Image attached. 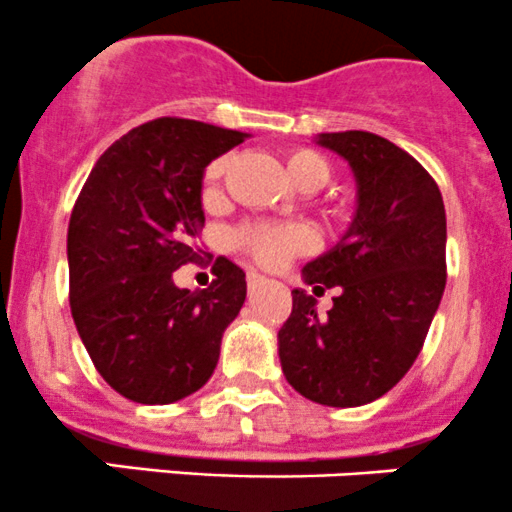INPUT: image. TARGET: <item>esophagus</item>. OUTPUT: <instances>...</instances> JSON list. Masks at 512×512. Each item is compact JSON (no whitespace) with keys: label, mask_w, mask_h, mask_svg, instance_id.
Segmentation results:
<instances>
[{"label":"esophagus","mask_w":512,"mask_h":512,"mask_svg":"<svg viewBox=\"0 0 512 512\" xmlns=\"http://www.w3.org/2000/svg\"><path fill=\"white\" fill-rule=\"evenodd\" d=\"M260 285H265V277H262L260 272H255V270L247 272V289H250V292H255V289Z\"/></svg>","instance_id":"esophagus-1"}]
</instances>
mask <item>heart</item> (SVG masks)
<instances>
[{
	"label": "heart",
	"mask_w": 512,
	"mask_h": 512,
	"mask_svg": "<svg viewBox=\"0 0 512 512\" xmlns=\"http://www.w3.org/2000/svg\"><path fill=\"white\" fill-rule=\"evenodd\" d=\"M287 175L304 193H317L332 180V165L324 156L309 148H294L285 158ZM227 168V158H218L205 168V190H213L220 183ZM232 245L257 260L265 267H277L289 257L304 252L312 245V235L302 225H270L247 223L232 232Z\"/></svg>",
	"instance_id": "b5f03b06"
}]
</instances>
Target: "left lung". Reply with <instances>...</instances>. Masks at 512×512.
<instances>
[{
  "label": "left lung",
  "instance_id": "obj_1",
  "mask_svg": "<svg viewBox=\"0 0 512 512\" xmlns=\"http://www.w3.org/2000/svg\"><path fill=\"white\" fill-rule=\"evenodd\" d=\"M356 180V210L342 240L307 262L314 289L337 287L334 307L292 289V314L277 334L287 381L334 409L394 389L423 347L446 289V208L416 158L369 131L319 133Z\"/></svg>",
  "mask_w": 512,
  "mask_h": 512
}]
</instances>
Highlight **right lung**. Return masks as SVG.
Listing matches in <instances>:
<instances>
[{
	"mask_svg": "<svg viewBox=\"0 0 512 512\" xmlns=\"http://www.w3.org/2000/svg\"><path fill=\"white\" fill-rule=\"evenodd\" d=\"M245 138L190 118L143 123L96 160L71 210L76 332L106 384L136 404H173L205 386L245 302V272L225 257L208 289L173 282L200 257L205 168Z\"/></svg>",
	"mask_w": 512,
	"mask_h": 512,
	"instance_id": "obj_1",
	"label": "right lung"
}]
</instances>
